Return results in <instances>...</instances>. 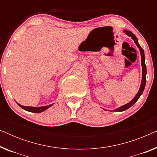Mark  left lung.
<instances>
[{
	"instance_id": "8db88e82",
	"label": "left lung",
	"mask_w": 157,
	"mask_h": 157,
	"mask_svg": "<svg viewBox=\"0 0 157 157\" xmlns=\"http://www.w3.org/2000/svg\"><path fill=\"white\" fill-rule=\"evenodd\" d=\"M124 32L126 34V35H128V36H131V37H132V38L133 40H134L135 44H136V45L137 46V47H138V48H139V51H140L141 56V66H142V80H141V86H140V88H139L138 93H137L136 95L135 96V97L133 98V99L129 103H128V104H126L125 105H124V106L119 107V108L115 109V110H113V111H123L126 110V109H128V108H130V107L132 106H133V105H134L135 103L137 101V100L139 99L141 94H142L144 90L145 85H146V75H147V67H146V64H145L144 52L143 48H141V47L140 46V45L139 44L137 38L136 37V36H135L134 33H132L131 31H126V30H124Z\"/></svg>"
}]
</instances>
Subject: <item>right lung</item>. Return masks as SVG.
I'll list each match as a JSON object with an SVG mask.
<instances>
[{"instance_id": "obj_1", "label": "right lung", "mask_w": 157, "mask_h": 157, "mask_svg": "<svg viewBox=\"0 0 157 157\" xmlns=\"http://www.w3.org/2000/svg\"><path fill=\"white\" fill-rule=\"evenodd\" d=\"M17 104H18V103H17ZM18 105L20 107H21L23 109H24V110L27 111H30V112H33V113H40V112H42V111L46 110L47 109H48L49 107H51L53 104L48 105V106H42V107L24 106H22V105H21L19 104H18Z\"/></svg>"}]
</instances>
